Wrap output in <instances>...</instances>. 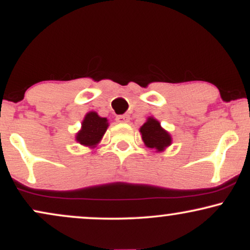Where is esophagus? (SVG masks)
<instances>
[{
    "mask_svg": "<svg viewBox=\"0 0 250 250\" xmlns=\"http://www.w3.org/2000/svg\"><path fill=\"white\" fill-rule=\"evenodd\" d=\"M129 120H130L129 115H119L116 117V121L120 123H127V122H129Z\"/></svg>",
    "mask_w": 250,
    "mask_h": 250,
    "instance_id": "obj_1",
    "label": "esophagus"
}]
</instances>
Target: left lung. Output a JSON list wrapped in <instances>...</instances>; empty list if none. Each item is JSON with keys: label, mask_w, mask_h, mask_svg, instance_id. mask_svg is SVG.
Returning <instances> with one entry per match:
<instances>
[{"label": "left lung", "mask_w": 250, "mask_h": 250, "mask_svg": "<svg viewBox=\"0 0 250 250\" xmlns=\"http://www.w3.org/2000/svg\"><path fill=\"white\" fill-rule=\"evenodd\" d=\"M140 131H141L142 140L146 146L149 148L157 149L159 151L163 150L171 142L170 135L163 130L160 125V122L154 120L153 117H149L148 121L140 129Z\"/></svg>", "instance_id": "left-lung-1"}]
</instances>
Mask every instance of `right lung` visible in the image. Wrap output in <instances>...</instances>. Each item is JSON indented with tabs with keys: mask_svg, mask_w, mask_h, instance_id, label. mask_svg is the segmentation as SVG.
<instances>
[{
	"mask_svg": "<svg viewBox=\"0 0 250 250\" xmlns=\"http://www.w3.org/2000/svg\"><path fill=\"white\" fill-rule=\"evenodd\" d=\"M107 128V119L105 117H100L95 111H90L83 120L82 129L77 134L76 140L83 146L94 147L102 139L103 134L105 133Z\"/></svg>",
	"mask_w": 250,
	"mask_h": 250,
	"instance_id": "right-lung-1",
	"label": "right lung"
}]
</instances>
